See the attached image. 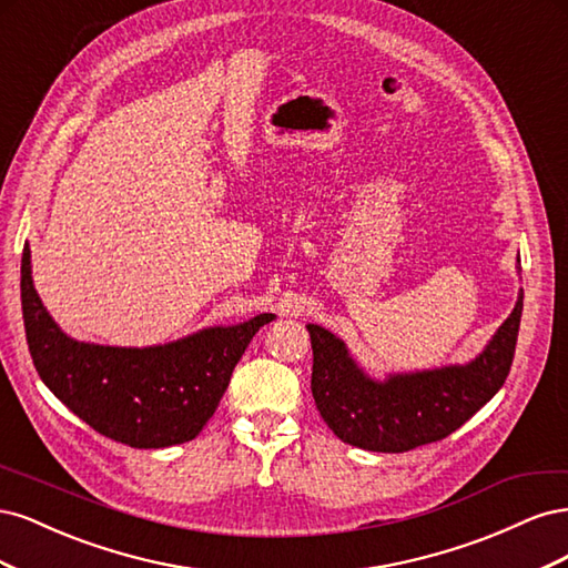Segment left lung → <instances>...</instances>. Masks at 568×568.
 <instances>
[{
    "mask_svg": "<svg viewBox=\"0 0 568 568\" xmlns=\"http://www.w3.org/2000/svg\"><path fill=\"white\" fill-rule=\"evenodd\" d=\"M524 291L511 315L467 365L372 379L346 343L307 324L313 343V398L326 426L348 445L372 453H405L436 443L474 417L503 388L517 348Z\"/></svg>",
    "mask_w": 568,
    "mask_h": 568,
    "instance_id": "left-lung-1",
    "label": "left lung"
}]
</instances>
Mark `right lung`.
Returning <instances> with one entry per match:
<instances>
[{
	"mask_svg": "<svg viewBox=\"0 0 568 568\" xmlns=\"http://www.w3.org/2000/svg\"><path fill=\"white\" fill-rule=\"evenodd\" d=\"M26 338L40 379L94 432L130 448H170L201 434L251 338L274 315L209 326L149 348H118L65 336L42 305L21 257Z\"/></svg>",
	"mask_w": 568,
	"mask_h": 568,
	"instance_id": "obj_1",
	"label": "right lung"
}]
</instances>
